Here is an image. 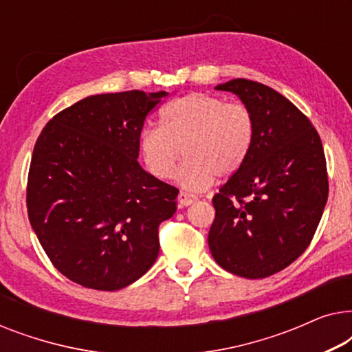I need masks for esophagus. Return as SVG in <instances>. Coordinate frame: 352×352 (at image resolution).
<instances>
[{
  "instance_id": "obj_1",
  "label": "esophagus",
  "mask_w": 352,
  "mask_h": 352,
  "mask_svg": "<svg viewBox=\"0 0 352 352\" xmlns=\"http://www.w3.org/2000/svg\"><path fill=\"white\" fill-rule=\"evenodd\" d=\"M194 201H197V195L189 194V192H179V195H177V204H179V206H189Z\"/></svg>"
}]
</instances>
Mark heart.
<instances>
[{"mask_svg":"<svg viewBox=\"0 0 352 352\" xmlns=\"http://www.w3.org/2000/svg\"><path fill=\"white\" fill-rule=\"evenodd\" d=\"M254 139V118L245 104L226 102L206 93H190L162 110V126L141 133L139 151L144 165L157 179L175 175L189 190H201L214 176L234 175L247 160Z\"/></svg>","mask_w":352,"mask_h":352,"instance_id":"b5f03b06","label":"heart"}]
</instances>
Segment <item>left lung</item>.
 <instances>
[{
	"label": "left lung",
	"mask_w": 352,
	"mask_h": 352,
	"mask_svg": "<svg viewBox=\"0 0 352 352\" xmlns=\"http://www.w3.org/2000/svg\"><path fill=\"white\" fill-rule=\"evenodd\" d=\"M252 110L254 139L247 160L213 197L210 252L245 278L272 276L309 247L329 197L319 133L280 93L235 78L216 86Z\"/></svg>",
	"instance_id": "8db88e82"
}]
</instances>
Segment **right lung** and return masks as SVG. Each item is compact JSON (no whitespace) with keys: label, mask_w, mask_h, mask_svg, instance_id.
<instances>
[{"label":"right lung","mask_w":352,"mask_h":352,"mask_svg":"<svg viewBox=\"0 0 352 352\" xmlns=\"http://www.w3.org/2000/svg\"><path fill=\"white\" fill-rule=\"evenodd\" d=\"M166 91L89 96L54 115L33 148L28 219L60 274L115 292L142 277L179 190L138 163L144 122Z\"/></svg>","instance_id":"1"}]
</instances>
